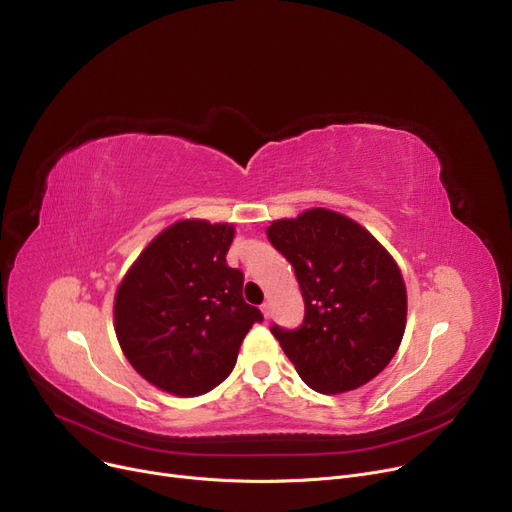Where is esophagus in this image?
Listing matches in <instances>:
<instances>
[{
  "instance_id": "34e87169",
  "label": "esophagus",
  "mask_w": 512,
  "mask_h": 512,
  "mask_svg": "<svg viewBox=\"0 0 512 512\" xmlns=\"http://www.w3.org/2000/svg\"><path fill=\"white\" fill-rule=\"evenodd\" d=\"M261 313H263L265 319H270V317H272V305H270V303H263V305H261Z\"/></svg>"
}]
</instances>
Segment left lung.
Wrapping results in <instances>:
<instances>
[{"label":"left lung","instance_id":"1","mask_svg":"<svg viewBox=\"0 0 512 512\" xmlns=\"http://www.w3.org/2000/svg\"><path fill=\"white\" fill-rule=\"evenodd\" d=\"M294 267L305 301L299 330L272 328L301 380L321 394L371 382L407 328V286L382 242L344 213L313 207L265 230Z\"/></svg>","mask_w":512,"mask_h":512}]
</instances>
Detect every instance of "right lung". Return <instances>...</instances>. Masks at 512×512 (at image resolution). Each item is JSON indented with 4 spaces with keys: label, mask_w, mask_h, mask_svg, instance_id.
<instances>
[{
    "label": "right lung",
    "mask_w": 512,
    "mask_h": 512,
    "mask_svg": "<svg viewBox=\"0 0 512 512\" xmlns=\"http://www.w3.org/2000/svg\"><path fill=\"white\" fill-rule=\"evenodd\" d=\"M234 224L191 218L161 230L128 267L114 297V330L151 386L191 398L222 384L263 315L228 267Z\"/></svg>",
    "instance_id": "obj_1"
}]
</instances>
